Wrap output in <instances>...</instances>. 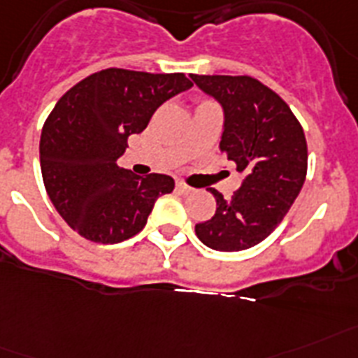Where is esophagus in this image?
Masks as SVG:
<instances>
[{"label": "esophagus", "mask_w": 358, "mask_h": 358, "mask_svg": "<svg viewBox=\"0 0 358 358\" xmlns=\"http://www.w3.org/2000/svg\"><path fill=\"white\" fill-rule=\"evenodd\" d=\"M176 188L179 194H182V196H188V194H192V192H194V188H192V186H188L186 182H182V181H177Z\"/></svg>", "instance_id": "esophagus-1"}]
</instances>
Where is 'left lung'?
I'll return each instance as SVG.
<instances>
[{"mask_svg": "<svg viewBox=\"0 0 358 358\" xmlns=\"http://www.w3.org/2000/svg\"><path fill=\"white\" fill-rule=\"evenodd\" d=\"M225 109L220 150L245 179L217 208L197 223V238L214 250L236 252L264 241L282 223L307 176V143L285 100L252 76L190 75Z\"/></svg>", "mask_w": 358, "mask_h": 358, "instance_id": "left-lung-1", "label": "left lung"}]
</instances>
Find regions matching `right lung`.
Returning a JSON list of instances; mask_svg holds the SVG:
<instances>
[{
    "instance_id": "1",
    "label": "right lung",
    "mask_w": 358,
    "mask_h": 358,
    "mask_svg": "<svg viewBox=\"0 0 358 358\" xmlns=\"http://www.w3.org/2000/svg\"><path fill=\"white\" fill-rule=\"evenodd\" d=\"M185 73L96 71L73 85L47 117L40 166L49 199L67 225L94 243H120L144 229L159 196L173 190L164 173L138 177L117 164L131 133L155 109L190 90Z\"/></svg>"
}]
</instances>
